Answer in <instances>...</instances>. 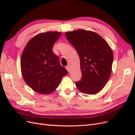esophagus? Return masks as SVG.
Listing matches in <instances>:
<instances>
[{"label": "esophagus", "instance_id": "esophagus-1", "mask_svg": "<svg viewBox=\"0 0 135 135\" xmlns=\"http://www.w3.org/2000/svg\"><path fill=\"white\" fill-rule=\"evenodd\" d=\"M66 69H67V70L68 71V72L70 71V65H68V66H66Z\"/></svg>", "mask_w": 135, "mask_h": 135}]
</instances>
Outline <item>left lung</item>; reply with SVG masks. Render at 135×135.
Returning a JSON list of instances; mask_svg holds the SVG:
<instances>
[{
    "mask_svg": "<svg viewBox=\"0 0 135 135\" xmlns=\"http://www.w3.org/2000/svg\"><path fill=\"white\" fill-rule=\"evenodd\" d=\"M65 36L80 58L82 77L76 81L77 88L84 93L100 92L111 75L113 53L108 43L95 32L79 29L67 32Z\"/></svg>",
    "mask_w": 135,
    "mask_h": 135,
    "instance_id": "obj_1",
    "label": "left lung"
}]
</instances>
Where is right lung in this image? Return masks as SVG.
Masks as SVG:
<instances>
[{"label": "right lung", "mask_w": 135, "mask_h": 135, "mask_svg": "<svg viewBox=\"0 0 135 135\" xmlns=\"http://www.w3.org/2000/svg\"><path fill=\"white\" fill-rule=\"evenodd\" d=\"M61 32L48 31L35 35L27 43L21 58L22 76L31 88L40 94L54 92L68 72L59 62L52 47Z\"/></svg>", "instance_id": "add662e5"}]
</instances>
